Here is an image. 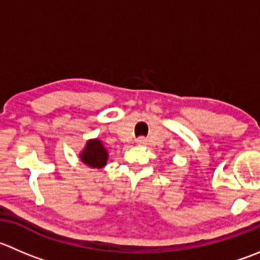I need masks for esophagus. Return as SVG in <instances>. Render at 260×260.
Wrapping results in <instances>:
<instances>
[{"label":"esophagus","mask_w":260,"mask_h":260,"mask_svg":"<svg viewBox=\"0 0 260 260\" xmlns=\"http://www.w3.org/2000/svg\"><path fill=\"white\" fill-rule=\"evenodd\" d=\"M137 145H140V146H143V145H146V140L143 137H140L137 140Z\"/></svg>","instance_id":"esophagus-1"}]
</instances>
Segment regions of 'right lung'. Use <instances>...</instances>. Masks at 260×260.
<instances>
[{"instance_id": "1", "label": "right lung", "mask_w": 260, "mask_h": 260, "mask_svg": "<svg viewBox=\"0 0 260 260\" xmlns=\"http://www.w3.org/2000/svg\"><path fill=\"white\" fill-rule=\"evenodd\" d=\"M80 158L84 164H86L90 168L102 169L107 165L108 161V151L102 143V141L95 138L89 140L85 145V148L80 153Z\"/></svg>"}]
</instances>
